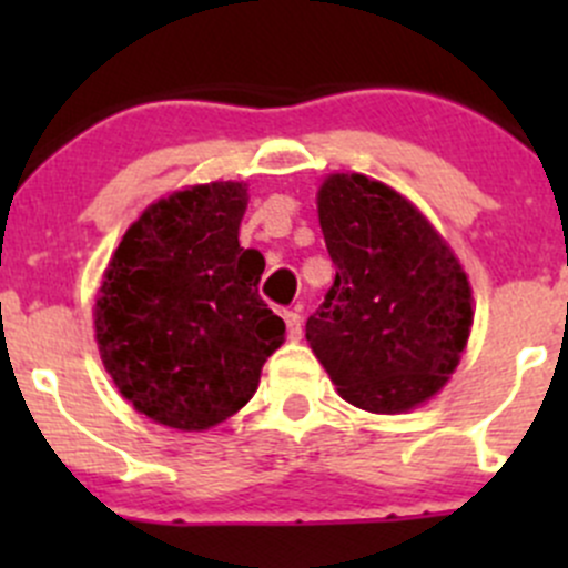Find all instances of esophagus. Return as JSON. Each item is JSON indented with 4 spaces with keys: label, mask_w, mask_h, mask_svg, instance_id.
<instances>
[{
    "label": "esophagus",
    "mask_w": 568,
    "mask_h": 568,
    "mask_svg": "<svg viewBox=\"0 0 568 568\" xmlns=\"http://www.w3.org/2000/svg\"><path fill=\"white\" fill-rule=\"evenodd\" d=\"M283 318H285V324H288V337H291V341H300V337H302V316H300V311H285Z\"/></svg>",
    "instance_id": "1"
}]
</instances>
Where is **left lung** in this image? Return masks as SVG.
Here are the masks:
<instances>
[{"instance_id":"8db88e82","label":"left lung","mask_w":568,"mask_h":568,"mask_svg":"<svg viewBox=\"0 0 568 568\" xmlns=\"http://www.w3.org/2000/svg\"><path fill=\"white\" fill-rule=\"evenodd\" d=\"M318 225L335 263L305 337L337 395L400 415L448 385L473 332V285L443 233L387 183L359 173L321 181Z\"/></svg>"}]
</instances>
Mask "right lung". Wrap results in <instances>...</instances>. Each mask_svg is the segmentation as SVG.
I'll return each mask as SVG.
<instances>
[{"label":"right lung","mask_w":568,"mask_h":568,"mask_svg":"<svg viewBox=\"0 0 568 568\" xmlns=\"http://www.w3.org/2000/svg\"><path fill=\"white\" fill-rule=\"evenodd\" d=\"M247 203L244 181L175 189L131 222L104 268L93 305L101 363L159 426H220L285 343V321L257 296L263 255L239 244Z\"/></svg>","instance_id":"1"}]
</instances>
